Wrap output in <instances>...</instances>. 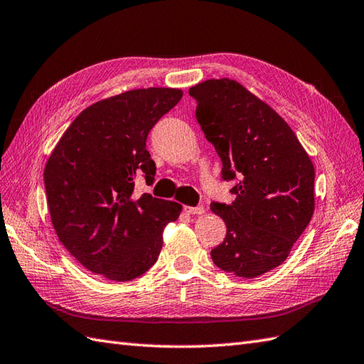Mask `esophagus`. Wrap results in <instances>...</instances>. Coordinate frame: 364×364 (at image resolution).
<instances>
[{
    "label": "esophagus",
    "instance_id": "34e87169",
    "mask_svg": "<svg viewBox=\"0 0 364 364\" xmlns=\"http://www.w3.org/2000/svg\"><path fill=\"white\" fill-rule=\"evenodd\" d=\"M183 212L188 213V215H200V213H204V207L203 205H198V207L183 205Z\"/></svg>",
    "mask_w": 364,
    "mask_h": 364
}]
</instances>
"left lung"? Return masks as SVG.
Listing matches in <instances>:
<instances>
[{"mask_svg":"<svg viewBox=\"0 0 364 364\" xmlns=\"http://www.w3.org/2000/svg\"><path fill=\"white\" fill-rule=\"evenodd\" d=\"M196 119L233 182L232 204L212 203L228 233L213 263L252 279L287 260L314 210V168L285 119L232 79H208L188 90Z\"/></svg>","mask_w":364,"mask_h":364,"instance_id":"1","label":"left lung"}]
</instances>
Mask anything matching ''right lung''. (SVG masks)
I'll return each mask as SVG.
<instances>
[{
  "label": "right lung",
  "mask_w": 364,
  "mask_h": 364,
  "mask_svg": "<svg viewBox=\"0 0 364 364\" xmlns=\"http://www.w3.org/2000/svg\"><path fill=\"white\" fill-rule=\"evenodd\" d=\"M179 88H139L92 104L62 135L45 166L46 203L60 243L95 274L140 277L157 262L173 200L136 196L135 177L154 182L148 134L182 98Z\"/></svg>",
  "instance_id": "obj_1"
}]
</instances>
